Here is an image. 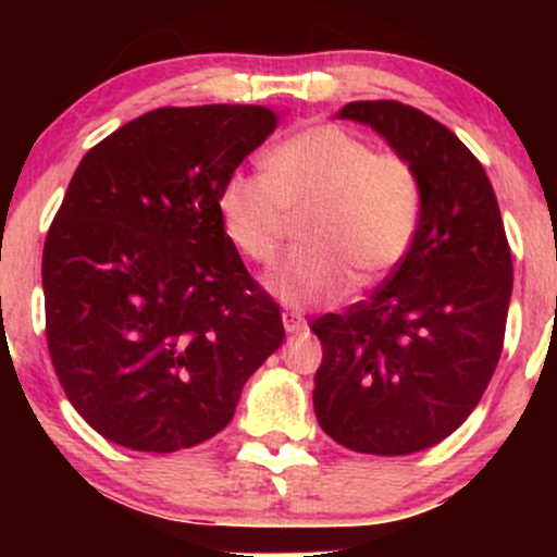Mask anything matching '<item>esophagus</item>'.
I'll use <instances>...</instances> for the list:
<instances>
[{"mask_svg": "<svg viewBox=\"0 0 557 557\" xmlns=\"http://www.w3.org/2000/svg\"><path fill=\"white\" fill-rule=\"evenodd\" d=\"M283 327L287 335H298V332H306V319L300 314H293V311H285L283 314Z\"/></svg>", "mask_w": 557, "mask_h": 557, "instance_id": "obj_1", "label": "esophagus"}]
</instances>
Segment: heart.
Masks as SVG:
<instances>
[{
  "mask_svg": "<svg viewBox=\"0 0 557 557\" xmlns=\"http://www.w3.org/2000/svg\"><path fill=\"white\" fill-rule=\"evenodd\" d=\"M267 175L235 172L222 185L220 216L235 248L259 264L274 259L293 216H309L298 248L267 274L274 298L296 309L335 304L361 280L398 267L421 216L413 164L374 151L341 125L293 133L264 162Z\"/></svg>",
  "mask_w": 557,
  "mask_h": 557,
  "instance_id": "obj_1",
  "label": "heart"
}]
</instances>
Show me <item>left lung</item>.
Segmentation results:
<instances>
[{"label": "left lung", "instance_id": "1", "mask_svg": "<svg viewBox=\"0 0 557 557\" xmlns=\"http://www.w3.org/2000/svg\"><path fill=\"white\" fill-rule=\"evenodd\" d=\"M341 120L372 127L421 183L411 248L369 300L319 317L317 421L369 456H408L469 419L503 350L513 264L479 159L430 114L400 101H350Z\"/></svg>", "mask_w": 557, "mask_h": 557}]
</instances>
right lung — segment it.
<instances>
[{
  "mask_svg": "<svg viewBox=\"0 0 557 557\" xmlns=\"http://www.w3.org/2000/svg\"><path fill=\"white\" fill-rule=\"evenodd\" d=\"M270 107L146 112L81 159L44 243L54 372L114 445L175 453L214 437L285 330L220 216V194L272 136Z\"/></svg>",
  "mask_w": 557,
  "mask_h": 557,
  "instance_id": "1",
  "label": "right lung"
}]
</instances>
